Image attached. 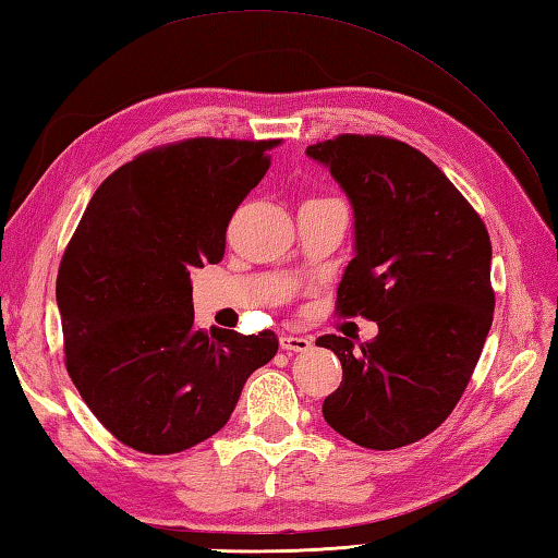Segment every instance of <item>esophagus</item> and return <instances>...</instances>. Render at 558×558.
Returning a JSON list of instances; mask_svg holds the SVG:
<instances>
[{"mask_svg": "<svg viewBox=\"0 0 558 558\" xmlns=\"http://www.w3.org/2000/svg\"><path fill=\"white\" fill-rule=\"evenodd\" d=\"M280 348L282 351H294V353H304V351H310L312 348V341L307 336H282L280 338Z\"/></svg>", "mask_w": 558, "mask_h": 558, "instance_id": "esophagus-1", "label": "esophagus"}]
</instances>
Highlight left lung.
<instances>
[{
	"label": "left lung",
	"mask_w": 558,
	"mask_h": 558,
	"mask_svg": "<svg viewBox=\"0 0 558 558\" xmlns=\"http://www.w3.org/2000/svg\"><path fill=\"white\" fill-rule=\"evenodd\" d=\"M353 207L355 256L338 312L377 322L369 343L322 336L343 365L324 418L367 450L433 433L464 395L494 322L490 239L450 179L407 142L338 135L307 147Z\"/></svg>",
	"instance_id": "obj_1"
}]
</instances>
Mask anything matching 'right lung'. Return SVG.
<instances>
[{"instance_id": "obj_1", "label": "right lung", "mask_w": 558, "mask_h": 558, "mask_svg": "<svg viewBox=\"0 0 558 558\" xmlns=\"http://www.w3.org/2000/svg\"><path fill=\"white\" fill-rule=\"evenodd\" d=\"M280 140L195 137L145 151L86 205L58 272L68 373L120 442L173 454L232 416L278 336L195 326L191 272L225 256L227 225Z\"/></svg>"}]
</instances>
